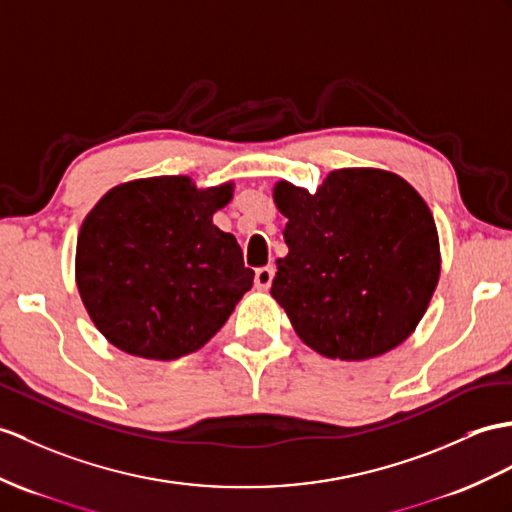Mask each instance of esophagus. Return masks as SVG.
Listing matches in <instances>:
<instances>
[{"label": "esophagus", "instance_id": "obj_1", "mask_svg": "<svg viewBox=\"0 0 512 512\" xmlns=\"http://www.w3.org/2000/svg\"><path fill=\"white\" fill-rule=\"evenodd\" d=\"M273 273H276V269H273L271 265L258 267V269H256V276H254V284H256V289H260V291H267L269 286H271Z\"/></svg>", "mask_w": 512, "mask_h": 512}]
</instances>
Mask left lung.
<instances>
[{
  "instance_id": "1",
  "label": "left lung",
  "mask_w": 512,
  "mask_h": 512,
  "mask_svg": "<svg viewBox=\"0 0 512 512\" xmlns=\"http://www.w3.org/2000/svg\"><path fill=\"white\" fill-rule=\"evenodd\" d=\"M289 219L271 295L299 339L321 356L376 358L404 343L441 276L436 223L397 173L336 169L315 193L280 180Z\"/></svg>"
}]
</instances>
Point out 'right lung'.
<instances>
[{
  "label": "right lung",
  "mask_w": 512,
  "mask_h": 512,
  "mask_svg": "<svg viewBox=\"0 0 512 512\" xmlns=\"http://www.w3.org/2000/svg\"><path fill=\"white\" fill-rule=\"evenodd\" d=\"M234 184L197 189L189 176H158L110 189L86 215L76 284L95 328L121 352L176 360L223 328L254 271L213 215Z\"/></svg>",
  "instance_id": "1"
}]
</instances>
